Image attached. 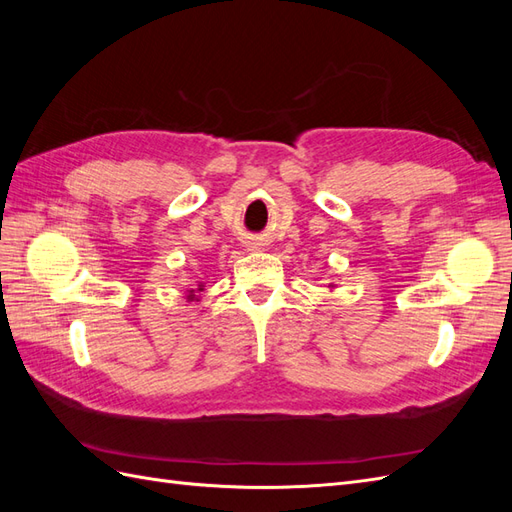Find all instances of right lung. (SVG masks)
Segmentation results:
<instances>
[{"label": "right lung", "mask_w": 512, "mask_h": 512, "mask_svg": "<svg viewBox=\"0 0 512 512\" xmlns=\"http://www.w3.org/2000/svg\"><path fill=\"white\" fill-rule=\"evenodd\" d=\"M198 290L203 292V284H198ZM188 301H196V294H194V290H190V294H188Z\"/></svg>", "instance_id": "1"}]
</instances>
